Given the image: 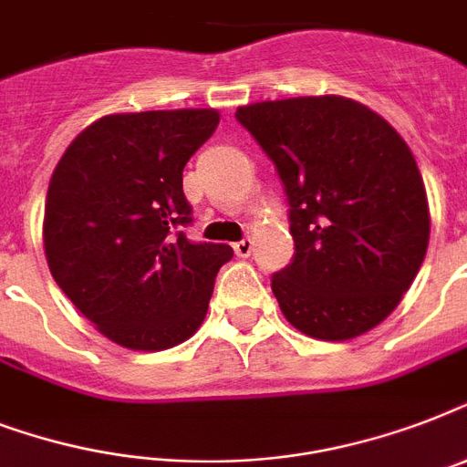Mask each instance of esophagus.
<instances>
[{"mask_svg": "<svg viewBox=\"0 0 467 467\" xmlns=\"http://www.w3.org/2000/svg\"><path fill=\"white\" fill-rule=\"evenodd\" d=\"M252 249H254V242L249 240V237H244V240L234 244V254L240 256V259H247V256L252 254Z\"/></svg>", "mask_w": 467, "mask_h": 467, "instance_id": "1", "label": "esophagus"}]
</instances>
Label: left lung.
Masks as SVG:
<instances>
[{"label": "left lung", "mask_w": 467, "mask_h": 467, "mask_svg": "<svg viewBox=\"0 0 467 467\" xmlns=\"http://www.w3.org/2000/svg\"><path fill=\"white\" fill-rule=\"evenodd\" d=\"M237 120L274 160L296 256L271 278L284 317L312 339L370 332L412 285L431 215L412 150L354 99L256 101Z\"/></svg>", "instance_id": "1"}]
</instances>
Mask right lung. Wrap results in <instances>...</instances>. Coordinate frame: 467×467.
<instances>
[{
	"instance_id": "right-lung-1",
	"label": "right lung",
	"mask_w": 467,
	"mask_h": 467,
	"mask_svg": "<svg viewBox=\"0 0 467 467\" xmlns=\"http://www.w3.org/2000/svg\"><path fill=\"white\" fill-rule=\"evenodd\" d=\"M215 109L111 113L69 142L47 186V269L106 339L164 351L205 319L230 244H193L176 227L191 205L182 171L218 128Z\"/></svg>"
}]
</instances>
